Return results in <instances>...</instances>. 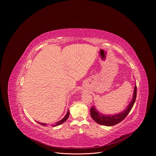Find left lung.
Instances as JSON below:
<instances>
[{"instance_id": "8db88e82", "label": "left lung", "mask_w": 156, "mask_h": 156, "mask_svg": "<svg viewBox=\"0 0 156 156\" xmlns=\"http://www.w3.org/2000/svg\"><path fill=\"white\" fill-rule=\"evenodd\" d=\"M136 93H137V87L136 85L135 87L134 93H133V97L132 99V101L123 112L116 114V115H105L101 113H99L98 111L94 107H92L90 110L91 112V116L92 119L97 123L100 125H105V126H114L115 125L118 124L119 123L121 122L122 120H123L125 117L128 115V114L129 113L132 107L134 105L136 98Z\"/></svg>"}]
</instances>
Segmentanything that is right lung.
Returning a JSON list of instances; mask_svg holds the SVG:
<instances>
[{
	"instance_id": "add662e5",
	"label": "right lung",
	"mask_w": 156,
	"mask_h": 156,
	"mask_svg": "<svg viewBox=\"0 0 156 156\" xmlns=\"http://www.w3.org/2000/svg\"><path fill=\"white\" fill-rule=\"evenodd\" d=\"M69 114H70V112L69 111H68L67 112V113H66V114L65 115V116L61 120H60V121H58V122H56L55 123H54V124H53L52 125V126H58V125H61V124H62V123H63L66 120H67V119L69 118ZM37 123H39V124H41V125H42V126H46V123H40V122H37Z\"/></svg>"
}]
</instances>
